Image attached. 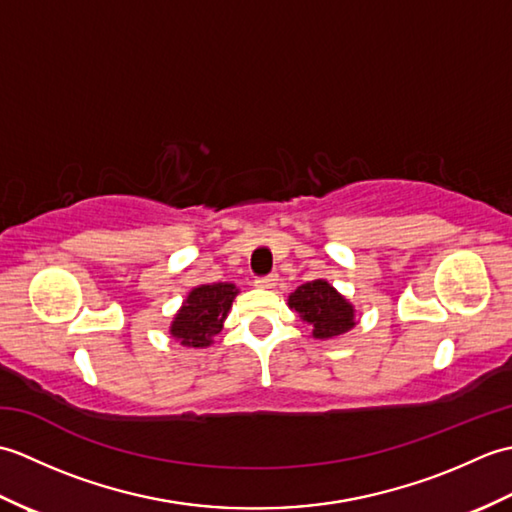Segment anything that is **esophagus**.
Segmentation results:
<instances>
[{"instance_id":"esophagus-1","label":"esophagus","mask_w":512,"mask_h":512,"mask_svg":"<svg viewBox=\"0 0 512 512\" xmlns=\"http://www.w3.org/2000/svg\"><path fill=\"white\" fill-rule=\"evenodd\" d=\"M277 275H268V277H259V279H255V286L257 288H262V290H270V288H275L277 286Z\"/></svg>"}]
</instances>
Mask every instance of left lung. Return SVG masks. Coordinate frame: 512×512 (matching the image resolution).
Returning <instances> with one entry per match:
<instances>
[{
  "instance_id": "obj_1",
  "label": "left lung",
  "mask_w": 512,
  "mask_h": 512,
  "mask_svg": "<svg viewBox=\"0 0 512 512\" xmlns=\"http://www.w3.org/2000/svg\"><path fill=\"white\" fill-rule=\"evenodd\" d=\"M288 308L312 330V339L328 341L350 332L356 325V310L330 281L314 279L290 292Z\"/></svg>"
}]
</instances>
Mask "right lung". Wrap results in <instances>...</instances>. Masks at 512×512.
<instances>
[{"instance_id": "right-lung-1", "label": "right lung", "mask_w": 512, "mask_h": 512, "mask_svg": "<svg viewBox=\"0 0 512 512\" xmlns=\"http://www.w3.org/2000/svg\"><path fill=\"white\" fill-rule=\"evenodd\" d=\"M239 288L228 281L191 288L169 325L171 339L189 350H204L224 328Z\"/></svg>"}]
</instances>
